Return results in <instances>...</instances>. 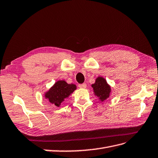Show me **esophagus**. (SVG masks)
Wrapping results in <instances>:
<instances>
[{
    "label": "esophagus",
    "mask_w": 158,
    "mask_h": 158,
    "mask_svg": "<svg viewBox=\"0 0 158 158\" xmlns=\"http://www.w3.org/2000/svg\"><path fill=\"white\" fill-rule=\"evenodd\" d=\"M79 87L80 88H86L87 84L86 83H82V84H79Z\"/></svg>",
    "instance_id": "1"
}]
</instances>
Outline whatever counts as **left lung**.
I'll return each mask as SVG.
<instances>
[{
    "label": "left lung",
    "instance_id": "obj_1",
    "mask_svg": "<svg viewBox=\"0 0 158 158\" xmlns=\"http://www.w3.org/2000/svg\"><path fill=\"white\" fill-rule=\"evenodd\" d=\"M94 94L97 96L99 100L104 102L107 100L111 94V86L107 83V81L103 77H98L95 83L91 85Z\"/></svg>",
    "mask_w": 158,
    "mask_h": 158
}]
</instances>
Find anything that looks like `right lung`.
<instances>
[{"instance_id":"add662e5","label":"right lung","mask_w":158,"mask_h":158,"mask_svg":"<svg viewBox=\"0 0 158 158\" xmlns=\"http://www.w3.org/2000/svg\"><path fill=\"white\" fill-rule=\"evenodd\" d=\"M76 89L77 86L75 84H69L64 80H59L46 91L44 98L55 106L60 107L62 102L70 96Z\"/></svg>"}]
</instances>
